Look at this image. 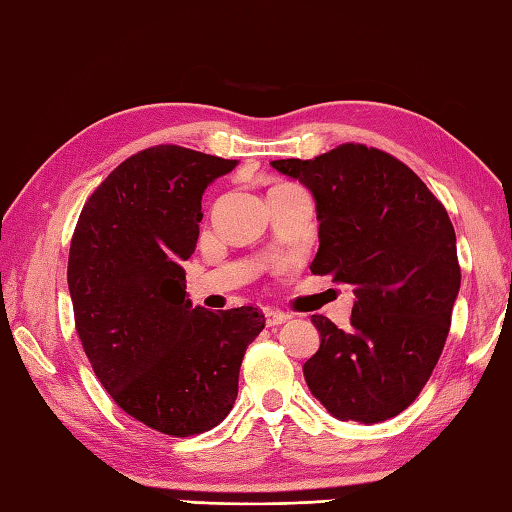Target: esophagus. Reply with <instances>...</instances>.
<instances>
[{"mask_svg": "<svg viewBox=\"0 0 512 512\" xmlns=\"http://www.w3.org/2000/svg\"><path fill=\"white\" fill-rule=\"evenodd\" d=\"M265 318H267V325L269 327H276V325H283L285 321H289V318H292V314H287V312H281V310H265Z\"/></svg>", "mask_w": 512, "mask_h": 512, "instance_id": "34e87169", "label": "esophagus"}]
</instances>
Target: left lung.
Returning <instances> with one entry per match:
<instances>
[{
	"label": "left lung",
	"instance_id": "obj_1",
	"mask_svg": "<svg viewBox=\"0 0 512 512\" xmlns=\"http://www.w3.org/2000/svg\"><path fill=\"white\" fill-rule=\"evenodd\" d=\"M272 167L316 200L312 274L354 289L350 330L312 316L321 347L303 365L305 381L336 419L397 417L428 383L450 332L461 269L448 211L408 165L365 144Z\"/></svg>",
	"mask_w": 512,
	"mask_h": 512
}]
</instances>
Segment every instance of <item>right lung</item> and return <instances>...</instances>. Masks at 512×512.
Returning a JSON list of instances; mask_svg holds the SVG:
<instances>
[{
  "instance_id": "right-lung-1",
  "label": "right lung",
  "mask_w": 512,
  "mask_h": 512,
  "mask_svg": "<svg viewBox=\"0 0 512 512\" xmlns=\"http://www.w3.org/2000/svg\"><path fill=\"white\" fill-rule=\"evenodd\" d=\"M238 160L178 144L138 151L84 202L71 238L75 330L111 399L171 437L216 428L238 394L258 307H191L182 260L194 254L202 194Z\"/></svg>"
}]
</instances>
